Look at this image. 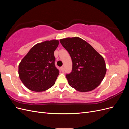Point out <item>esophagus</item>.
I'll return each mask as SVG.
<instances>
[{"mask_svg":"<svg viewBox=\"0 0 129 129\" xmlns=\"http://www.w3.org/2000/svg\"><path fill=\"white\" fill-rule=\"evenodd\" d=\"M61 71H62V72H63L64 71V67H61Z\"/></svg>","mask_w":129,"mask_h":129,"instance_id":"34e87169","label":"esophagus"}]
</instances>
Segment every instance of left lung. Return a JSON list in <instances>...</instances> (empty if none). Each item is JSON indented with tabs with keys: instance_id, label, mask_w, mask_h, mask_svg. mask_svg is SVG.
<instances>
[{
	"instance_id": "obj_1",
	"label": "left lung",
	"mask_w": 129,
	"mask_h": 129,
	"mask_svg": "<svg viewBox=\"0 0 129 129\" xmlns=\"http://www.w3.org/2000/svg\"><path fill=\"white\" fill-rule=\"evenodd\" d=\"M60 41L73 62L72 72L66 75L70 86L80 92L91 91L98 87L107 72L102 56L79 37L62 39Z\"/></svg>"
}]
</instances>
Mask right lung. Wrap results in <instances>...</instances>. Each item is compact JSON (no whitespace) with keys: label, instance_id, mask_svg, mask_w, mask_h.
I'll list each match as a JSON object with an SVG mask.
<instances>
[{"label":"right lung","instance_id":"1","mask_svg":"<svg viewBox=\"0 0 129 129\" xmlns=\"http://www.w3.org/2000/svg\"><path fill=\"white\" fill-rule=\"evenodd\" d=\"M58 44L57 40L39 43L21 61L19 65V77L28 89L44 91L55 84L59 71L55 67L54 53Z\"/></svg>","mask_w":129,"mask_h":129}]
</instances>
